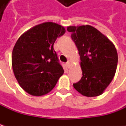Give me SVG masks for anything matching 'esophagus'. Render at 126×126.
Segmentation results:
<instances>
[{
	"instance_id": "34e87169",
	"label": "esophagus",
	"mask_w": 126,
	"mask_h": 126,
	"mask_svg": "<svg viewBox=\"0 0 126 126\" xmlns=\"http://www.w3.org/2000/svg\"><path fill=\"white\" fill-rule=\"evenodd\" d=\"M70 65H71L70 62H67L66 63V67H67V68H69V67H70Z\"/></svg>"
}]
</instances>
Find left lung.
<instances>
[{"label": "left lung", "mask_w": 126, "mask_h": 126, "mask_svg": "<svg viewBox=\"0 0 126 126\" xmlns=\"http://www.w3.org/2000/svg\"><path fill=\"white\" fill-rule=\"evenodd\" d=\"M80 58L82 75L74 88L86 97L102 94L114 78L118 63L114 45L94 27H69Z\"/></svg>", "instance_id": "1"}]
</instances>
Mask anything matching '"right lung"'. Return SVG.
<instances>
[{
  "instance_id": "right-lung-1",
  "label": "right lung",
  "mask_w": 126,
  "mask_h": 126,
  "mask_svg": "<svg viewBox=\"0 0 126 126\" xmlns=\"http://www.w3.org/2000/svg\"><path fill=\"white\" fill-rule=\"evenodd\" d=\"M64 33L61 25L46 22L33 27L17 40L12 50V69L19 84L29 94H47L64 74L53 45Z\"/></svg>"
}]
</instances>
